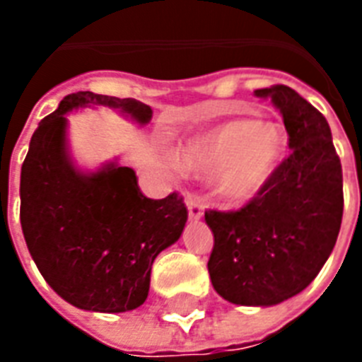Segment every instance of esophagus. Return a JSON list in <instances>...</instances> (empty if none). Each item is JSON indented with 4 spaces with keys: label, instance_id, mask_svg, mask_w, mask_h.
Here are the masks:
<instances>
[{
    "label": "esophagus",
    "instance_id": "esophagus-1",
    "mask_svg": "<svg viewBox=\"0 0 362 362\" xmlns=\"http://www.w3.org/2000/svg\"><path fill=\"white\" fill-rule=\"evenodd\" d=\"M187 203V214H189V220H199L201 216H203V204L199 203L197 199L193 197V195H187L186 199Z\"/></svg>",
    "mask_w": 362,
    "mask_h": 362
}]
</instances>
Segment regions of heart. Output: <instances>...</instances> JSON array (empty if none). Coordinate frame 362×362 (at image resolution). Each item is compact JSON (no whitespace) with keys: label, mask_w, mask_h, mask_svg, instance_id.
I'll use <instances>...</instances> for the list:
<instances>
[{"label":"heart","mask_w":362,"mask_h":362,"mask_svg":"<svg viewBox=\"0 0 362 362\" xmlns=\"http://www.w3.org/2000/svg\"><path fill=\"white\" fill-rule=\"evenodd\" d=\"M286 146L280 125L242 116L193 136L178 150L176 161L186 173H218V195L227 203L242 204L263 192L280 167Z\"/></svg>","instance_id":"b5f03b06"}]
</instances>
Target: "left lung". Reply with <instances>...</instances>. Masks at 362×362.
Masks as SVG:
<instances>
[{"label":"left lung","mask_w":362,"mask_h":362,"mask_svg":"<svg viewBox=\"0 0 362 362\" xmlns=\"http://www.w3.org/2000/svg\"><path fill=\"white\" fill-rule=\"evenodd\" d=\"M281 112L289 156L242 209L206 210L212 286L240 306H272L312 284L337 244L342 165L325 116L284 84L255 90Z\"/></svg>","instance_id":"obj_1"}]
</instances>
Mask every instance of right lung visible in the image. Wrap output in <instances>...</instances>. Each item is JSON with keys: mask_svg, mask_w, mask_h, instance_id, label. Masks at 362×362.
<instances>
[{"mask_svg": "<svg viewBox=\"0 0 362 362\" xmlns=\"http://www.w3.org/2000/svg\"><path fill=\"white\" fill-rule=\"evenodd\" d=\"M105 105L136 124L152 109L135 99L69 93L31 136L20 175V223L37 269L59 297L81 310L118 314L148 297L153 259L180 238L184 197L148 199L135 170L107 163L82 173L67 150L71 110Z\"/></svg>", "mask_w": 362, "mask_h": 362, "instance_id": "right-lung-1", "label": "right lung"}]
</instances>
